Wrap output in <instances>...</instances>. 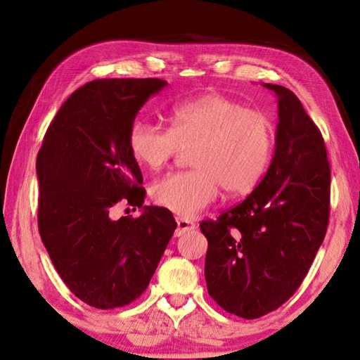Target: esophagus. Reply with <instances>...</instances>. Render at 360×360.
<instances>
[{
    "label": "esophagus",
    "instance_id": "obj_1",
    "mask_svg": "<svg viewBox=\"0 0 360 360\" xmlns=\"http://www.w3.org/2000/svg\"><path fill=\"white\" fill-rule=\"evenodd\" d=\"M176 223H178V229H176V235H184L186 232H190L195 229V223L192 219H186V218H176Z\"/></svg>",
    "mask_w": 360,
    "mask_h": 360
}]
</instances>
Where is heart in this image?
I'll return each mask as SVG.
<instances>
[{
	"label": "heart",
	"mask_w": 360,
	"mask_h": 360,
	"mask_svg": "<svg viewBox=\"0 0 360 360\" xmlns=\"http://www.w3.org/2000/svg\"><path fill=\"white\" fill-rule=\"evenodd\" d=\"M277 129L266 112L221 94L176 103L170 128L136 119L128 131L133 159L159 170L182 148L193 168L172 172L153 182L151 200L176 215L192 218L217 200L219 187L244 195L263 178L275 148Z\"/></svg>",
	"instance_id": "obj_1"
}]
</instances>
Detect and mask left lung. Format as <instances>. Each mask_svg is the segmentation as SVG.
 I'll return each mask as SVG.
<instances>
[{
  "instance_id": "left-lung-1",
  "label": "left lung",
  "mask_w": 360,
  "mask_h": 360,
  "mask_svg": "<svg viewBox=\"0 0 360 360\" xmlns=\"http://www.w3.org/2000/svg\"><path fill=\"white\" fill-rule=\"evenodd\" d=\"M264 86L278 101L272 162L246 200L200 224L209 241V294L243 319L262 317L294 295L330 221L331 170L322 133L292 91Z\"/></svg>"
}]
</instances>
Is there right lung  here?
Returning <instances> with one entry per match:
<instances>
[{
  "mask_svg": "<svg viewBox=\"0 0 360 360\" xmlns=\"http://www.w3.org/2000/svg\"><path fill=\"white\" fill-rule=\"evenodd\" d=\"M160 79H101L68 97L37 156L38 231L65 285L97 309L134 302L147 289L176 229L170 210L143 207L141 168L128 131ZM117 203L141 217L110 218Z\"/></svg>",
  "mask_w": 360,
  "mask_h": 360,
  "instance_id": "1",
  "label": "right lung"
}]
</instances>
